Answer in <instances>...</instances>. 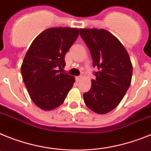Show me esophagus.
<instances>
[{
	"label": "esophagus",
	"instance_id": "34e87169",
	"mask_svg": "<svg viewBox=\"0 0 151 151\" xmlns=\"http://www.w3.org/2000/svg\"><path fill=\"white\" fill-rule=\"evenodd\" d=\"M82 76L81 75H80V76H77V77H76V81H77V82H79L80 81H81V79H82Z\"/></svg>",
	"mask_w": 151,
	"mask_h": 151
}]
</instances>
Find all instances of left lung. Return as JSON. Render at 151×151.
Returning <instances> with one entry per match:
<instances>
[{
	"instance_id": "left-lung-1",
	"label": "left lung",
	"mask_w": 151,
	"mask_h": 151,
	"mask_svg": "<svg viewBox=\"0 0 151 151\" xmlns=\"http://www.w3.org/2000/svg\"><path fill=\"white\" fill-rule=\"evenodd\" d=\"M80 35L93 59L95 80L83 93L85 104L98 114H106L117 106L132 81V65L126 49L106 30L81 29Z\"/></svg>"
}]
</instances>
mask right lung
Returning a JSON list of instances; mask_svg holds the SVG:
<instances>
[{
    "instance_id": "1",
    "label": "right lung",
    "mask_w": 151,
    "mask_h": 151,
    "mask_svg": "<svg viewBox=\"0 0 151 151\" xmlns=\"http://www.w3.org/2000/svg\"><path fill=\"white\" fill-rule=\"evenodd\" d=\"M79 36V30L58 27L45 30L34 39L21 66V74L30 98L43 110L61 106L75 78L61 73L67 52Z\"/></svg>"
}]
</instances>
